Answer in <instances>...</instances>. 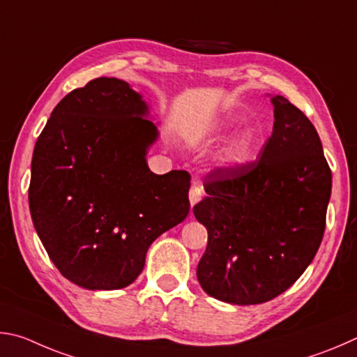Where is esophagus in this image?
Returning a JSON list of instances; mask_svg holds the SVG:
<instances>
[{"mask_svg":"<svg viewBox=\"0 0 357 357\" xmlns=\"http://www.w3.org/2000/svg\"><path fill=\"white\" fill-rule=\"evenodd\" d=\"M204 196V190L201 188V186H192V188L190 190V202H191V207L192 205H196L199 201H201Z\"/></svg>","mask_w":357,"mask_h":357,"instance_id":"esophagus-1","label":"esophagus"}]
</instances>
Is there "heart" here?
Returning a JSON list of instances; mask_svg holds the SVG:
<instances>
[{"label": "heart", "mask_w": 357, "mask_h": 357, "mask_svg": "<svg viewBox=\"0 0 357 357\" xmlns=\"http://www.w3.org/2000/svg\"><path fill=\"white\" fill-rule=\"evenodd\" d=\"M255 147V136L251 131H246V133H241L236 136L235 139L230 142V146L226 149V153H224V165L229 167H240L246 165L251 158Z\"/></svg>", "instance_id": "b5f03b06"}]
</instances>
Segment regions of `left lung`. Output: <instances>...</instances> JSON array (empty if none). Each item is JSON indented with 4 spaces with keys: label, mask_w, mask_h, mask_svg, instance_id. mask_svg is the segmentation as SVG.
I'll use <instances>...</instances> for the list:
<instances>
[{
    "label": "left lung",
    "mask_w": 357,
    "mask_h": 357,
    "mask_svg": "<svg viewBox=\"0 0 357 357\" xmlns=\"http://www.w3.org/2000/svg\"><path fill=\"white\" fill-rule=\"evenodd\" d=\"M271 103L273 133L260 158L213 169L204 178L208 196L192 208L208 232L197 280L229 304L284 293L314 260L326 227L333 174L320 136L285 97Z\"/></svg>",
    "instance_id": "1"
}]
</instances>
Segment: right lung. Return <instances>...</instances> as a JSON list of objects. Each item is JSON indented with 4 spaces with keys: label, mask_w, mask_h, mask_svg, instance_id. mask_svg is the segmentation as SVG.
Returning <instances> with one entry per match:
<instances>
[{
    "label": "right lung",
    "mask_w": 357,
    "mask_h": 357,
    "mask_svg": "<svg viewBox=\"0 0 357 357\" xmlns=\"http://www.w3.org/2000/svg\"><path fill=\"white\" fill-rule=\"evenodd\" d=\"M144 116L128 83L102 77L67 93L37 137L31 218L59 273L83 289L135 282L149 246L190 213V174L147 166L158 130Z\"/></svg>",
    "instance_id": "1"
}]
</instances>
